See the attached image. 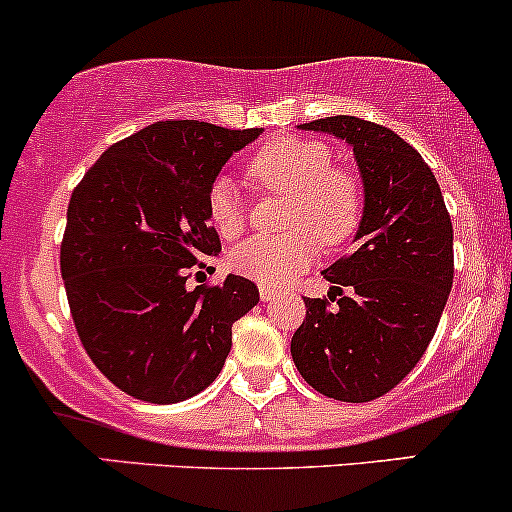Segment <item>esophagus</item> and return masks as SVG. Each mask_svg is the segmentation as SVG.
Returning a JSON list of instances; mask_svg holds the SVG:
<instances>
[{
	"instance_id": "1",
	"label": "esophagus",
	"mask_w": 512,
	"mask_h": 512,
	"mask_svg": "<svg viewBox=\"0 0 512 512\" xmlns=\"http://www.w3.org/2000/svg\"><path fill=\"white\" fill-rule=\"evenodd\" d=\"M274 296H277V291L269 289V286H260V299L262 301H272Z\"/></svg>"
}]
</instances>
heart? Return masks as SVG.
Here are the masks:
<instances>
[{
  "instance_id": "obj_1",
  "label": "heart",
  "mask_w": 512,
  "mask_h": 512,
  "mask_svg": "<svg viewBox=\"0 0 512 512\" xmlns=\"http://www.w3.org/2000/svg\"><path fill=\"white\" fill-rule=\"evenodd\" d=\"M247 174L265 192L289 196L284 228L294 230L284 238H252L230 252V267L252 282L272 289L289 284L316 260L318 240L338 247L359 226L362 189L355 177L333 170L325 143L279 138L252 157ZM206 209L223 238H235L245 228V204L226 177L211 184Z\"/></svg>"
}]
</instances>
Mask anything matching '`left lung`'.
<instances>
[{"mask_svg": "<svg viewBox=\"0 0 512 512\" xmlns=\"http://www.w3.org/2000/svg\"><path fill=\"white\" fill-rule=\"evenodd\" d=\"M299 128L350 145L364 201L355 250L323 272L338 306L303 299L291 357L323 396L374 401L411 372L435 335L452 291V221L435 174L389 128L355 116Z\"/></svg>", "mask_w": 512, "mask_h": 512, "instance_id": "8db88e82", "label": "left lung"}]
</instances>
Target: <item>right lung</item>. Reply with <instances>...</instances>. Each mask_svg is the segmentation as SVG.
I'll use <instances>...</instances> for the list:
<instances>
[{
  "instance_id": "1",
  "label": "right lung",
  "mask_w": 512,
  "mask_h": 512,
  "mask_svg": "<svg viewBox=\"0 0 512 512\" xmlns=\"http://www.w3.org/2000/svg\"><path fill=\"white\" fill-rule=\"evenodd\" d=\"M262 128L157 121L111 145L72 192L60 272L97 369L128 396L179 403L216 381L233 323L260 301L250 279L189 289L187 269L218 257L211 184Z\"/></svg>"
}]
</instances>
